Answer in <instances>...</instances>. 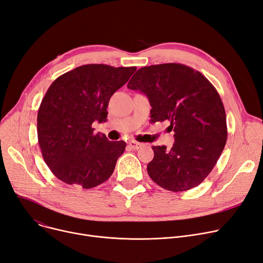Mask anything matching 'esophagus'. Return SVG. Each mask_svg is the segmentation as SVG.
Wrapping results in <instances>:
<instances>
[{
    "label": "esophagus",
    "instance_id": "obj_1",
    "mask_svg": "<svg viewBox=\"0 0 263 263\" xmlns=\"http://www.w3.org/2000/svg\"><path fill=\"white\" fill-rule=\"evenodd\" d=\"M128 145H129V147H130L131 149H133V150L140 149V148L143 146L142 143H139V142H136V141H129V142H128Z\"/></svg>",
    "mask_w": 263,
    "mask_h": 263
}]
</instances>
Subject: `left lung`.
I'll use <instances>...</instances> for the list:
<instances>
[{"mask_svg": "<svg viewBox=\"0 0 263 263\" xmlns=\"http://www.w3.org/2000/svg\"><path fill=\"white\" fill-rule=\"evenodd\" d=\"M128 88L145 93L153 121L168 120L175 143L154 146L148 175L161 187L182 192L210 174L227 141L226 113L214 86L199 71L170 63L143 67Z\"/></svg>", "mask_w": 263, "mask_h": 263, "instance_id": "8db88e82", "label": "left lung"}]
</instances>
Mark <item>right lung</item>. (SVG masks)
I'll return each mask as SVG.
<instances>
[{"label": "right lung", "mask_w": 263, "mask_h": 263, "mask_svg": "<svg viewBox=\"0 0 263 263\" xmlns=\"http://www.w3.org/2000/svg\"><path fill=\"white\" fill-rule=\"evenodd\" d=\"M135 70L83 65L52 83L38 109L37 133L44 160L61 181L91 189L113 174L126 143L108 141L91 126L106 121L110 97Z\"/></svg>", "instance_id": "right-lung-1"}]
</instances>
